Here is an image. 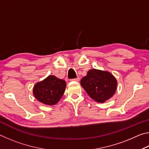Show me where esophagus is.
Masks as SVG:
<instances>
[{
    "instance_id": "esophagus-1",
    "label": "esophagus",
    "mask_w": 149,
    "mask_h": 149,
    "mask_svg": "<svg viewBox=\"0 0 149 149\" xmlns=\"http://www.w3.org/2000/svg\"><path fill=\"white\" fill-rule=\"evenodd\" d=\"M72 80L73 81H79V77H77V78H75V79H73Z\"/></svg>"
}]
</instances>
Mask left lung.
Here are the masks:
<instances>
[{
    "instance_id": "obj_1",
    "label": "left lung",
    "mask_w": 149,
    "mask_h": 149,
    "mask_svg": "<svg viewBox=\"0 0 149 149\" xmlns=\"http://www.w3.org/2000/svg\"><path fill=\"white\" fill-rule=\"evenodd\" d=\"M88 95L97 102H104L115 94L117 80L108 71L91 69L80 81Z\"/></svg>"
}]
</instances>
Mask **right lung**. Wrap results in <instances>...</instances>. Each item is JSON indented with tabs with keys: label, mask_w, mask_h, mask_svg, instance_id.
Returning a JSON list of instances; mask_svg holds the SVG:
<instances>
[{
	"label": "right lung",
	"mask_w": 149,
	"mask_h": 149,
	"mask_svg": "<svg viewBox=\"0 0 149 149\" xmlns=\"http://www.w3.org/2000/svg\"><path fill=\"white\" fill-rule=\"evenodd\" d=\"M66 83L54 75H49L34 85L33 93L40 102L46 105H54L61 99L65 91Z\"/></svg>",
	"instance_id": "obj_1"
}]
</instances>
